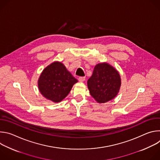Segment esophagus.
I'll return each mask as SVG.
<instances>
[{
	"mask_svg": "<svg viewBox=\"0 0 160 160\" xmlns=\"http://www.w3.org/2000/svg\"><path fill=\"white\" fill-rule=\"evenodd\" d=\"M85 80V77H80L79 78H78V81L79 82H83L84 80Z\"/></svg>",
	"mask_w": 160,
	"mask_h": 160,
	"instance_id": "34e87169",
	"label": "esophagus"
}]
</instances>
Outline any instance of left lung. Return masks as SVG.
Wrapping results in <instances>:
<instances>
[{
  "instance_id": "left-lung-1",
  "label": "left lung",
  "mask_w": 160,
  "mask_h": 160,
  "mask_svg": "<svg viewBox=\"0 0 160 160\" xmlns=\"http://www.w3.org/2000/svg\"><path fill=\"white\" fill-rule=\"evenodd\" d=\"M87 86L90 95L98 102L105 103L117 96L121 86L120 75L108 63H99L88 80Z\"/></svg>"
}]
</instances>
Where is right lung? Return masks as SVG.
<instances>
[{"mask_svg": "<svg viewBox=\"0 0 160 160\" xmlns=\"http://www.w3.org/2000/svg\"><path fill=\"white\" fill-rule=\"evenodd\" d=\"M77 82L78 80L62 62L55 61L43 70L38 80V87L44 98L59 102L70 93Z\"/></svg>", "mask_w": 160, "mask_h": 160, "instance_id": "right-lung-1", "label": "right lung"}]
</instances>
